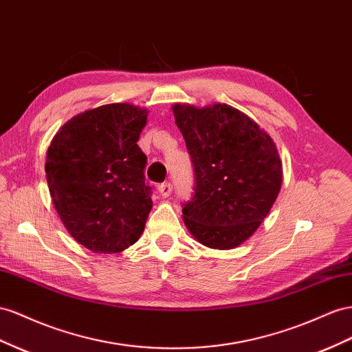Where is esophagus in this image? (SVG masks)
<instances>
[{
    "mask_svg": "<svg viewBox=\"0 0 352 352\" xmlns=\"http://www.w3.org/2000/svg\"><path fill=\"white\" fill-rule=\"evenodd\" d=\"M173 191V185L170 182H166V184H161L160 185V194L163 197H168L170 194H172Z\"/></svg>",
    "mask_w": 352,
    "mask_h": 352,
    "instance_id": "obj_1",
    "label": "esophagus"
}]
</instances>
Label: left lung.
<instances>
[{
    "label": "left lung",
    "instance_id": "8db88e82",
    "mask_svg": "<svg viewBox=\"0 0 352 352\" xmlns=\"http://www.w3.org/2000/svg\"><path fill=\"white\" fill-rule=\"evenodd\" d=\"M194 166V194L182 204L194 239L234 249L258 230L277 198L283 166L272 139L225 103L173 107Z\"/></svg>",
    "mask_w": 352,
    "mask_h": 352
}]
</instances>
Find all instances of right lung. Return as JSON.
Listing matches in <instances>:
<instances>
[{"mask_svg":"<svg viewBox=\"0 0 352 352\" xmlns=\"http://www.w3.org/2000/svg\"><path fill=\"white\" fill-rule=\"evenodd\" d=\"M148 112L111 103L74 117L47 151L45 173L60 221L94 253H118L145 230L153 188L138 146Z\"/></svg>","mask_w":352,"mask_h":352,"instance_id":"add662e5","label":"right lung"}]
</instances>
